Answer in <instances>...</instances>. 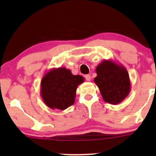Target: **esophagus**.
<instances>
[{
	"mask_svg": "<svg viewBox=\"0 0 156 156\" xmlns=\"http://www.w3.org/2000/svg\"><path fill=\"white\" fill-rule=\"evenodd\" d=\"M84 78H85V79L87 80V81H90V79H91V76L90 75H84Z\"/></svg>",
	"mask_w": 156,
	"mask_h": 156,
	"instance_id": "esophagus-1",
	"label": "esophagus"
}]
</instances>
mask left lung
<instances>
[{
	"instance_id": "8db88e82",
	"label": "left lung",
	"mask_w": 156,
	"mask_h": 156,
	"mask_svg": "<svg viewBox=\"0 0 156 156\" xmlns=\"http://www.w3.org/2000/svg\"><path fill=\"white\" fill-rule=\"evenodd\" d=\"M94 82L103 100L112 105L122 103L130 91V81L125 66L112 60H103L96 68Z\"/></svg>"
}]
</instances>
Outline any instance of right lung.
Listing matches in <instances>:
<instances>
[{
  "instance_id": "obj_1",
  "label": "right lung",
  "mask_w": 156,
  "mask_h": 156,
  "mask_svg": "<svg viewBox=\"0 0 156 156\" xmlns=\"http://www.w3.org/2000/svg\"><path fill=\"white\" fill-rule=\"evenodd\" d=\"M84 81V77L72 75L65 67L51 69L41 81L42 100L52 109L65 110L74 104L77 87Z\"/></svg>"
}]
</instances>
